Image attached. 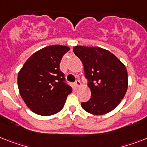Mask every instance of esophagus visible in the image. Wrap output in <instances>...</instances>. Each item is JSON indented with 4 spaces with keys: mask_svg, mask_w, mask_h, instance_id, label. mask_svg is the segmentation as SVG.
Returning a JSON list of instances; mask_svg holds the SVG:
<instances>
[{
    "mask_svg": "<svg viewBox=\"0 0 147 147\" xmlns=\"http://www.w3.org/2000/svg\"><path fill=\"white\" fill-rule=\"evenodd\" d=\"M75 85H76V87H81V82H80L79 80H77V81H76V82H75Z\"/></svg>",
    "mask_w": 147,
    "mask_h": 147,
    "instance_id": "34e87169",
    "label": "esophagus"
}]
</instances>
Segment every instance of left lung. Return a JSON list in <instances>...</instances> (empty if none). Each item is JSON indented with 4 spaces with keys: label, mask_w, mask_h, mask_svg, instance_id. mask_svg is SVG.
<instances>
[{
    "label": "left lung",
    "mask_w": 147,
    "mask_h": 147,
    "mask_svg": "<svg viewBox=\"0 0 147 147\" xmlns=\"http://www.w3.org/2000/svg\"><path fill=\"white\" fill-rule=\"evenodd\" d=\"M88 80L91 97L81 102L84 111L94 115L111 111L124 98L128 88V73L125 65L109 51L99 47H74Z\"/></svg>",
    "instance_id": "8db88e82"
}]
</instances>
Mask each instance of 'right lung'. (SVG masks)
Segmentation results:
<instances>
[{"mask_svg":"<svg viewBox=\"0 0 147 147\" xmlns=\"http://www.w3.org/2000/svg\"><path fill=\"white\" fill-rule=\"evenodd\" d=\"M69 48L51 45L30 57L18 75V87L22 99L34 113L51 116L63 108L72 89L65 83L60 69L62 57Z\"/></svg>","mask_w":147,"mask_h":147,"instance_id":"right-lung-1","label":"right lung"}]
</instances>
